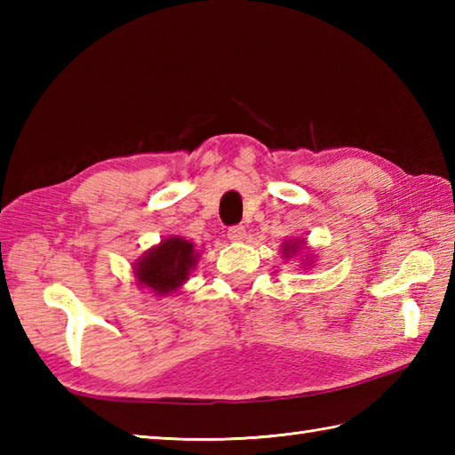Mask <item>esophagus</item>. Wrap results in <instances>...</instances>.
I'll list each match as a JSON object with an SVG mask.
<instances>
[{
  "label": "esophagus",
  "mask_w": 455,
  "mask_h": 455,
  "mask_svg": "<svg viewBox=\"0 0 455 455\" xmlns=\"http://www.w3.org/2000/svg\"><path fill=\"white\" fill-rule=\"evenodd\" d=\"M246 238V228L243 225H236V227H230L228 228V240L230 243H243Z\"/></svg>",
  "instance_id": "obj_1"
}]
</instances>
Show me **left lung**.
Here are the masks:
<instances>
[{"mask_svg": "<svg viewBox=\"0 0 455 455\" xmlns=\"http://www.w3.org/2000/svg\"><path fill=\"white\" fill-rule=\"evenodd\" d=\"M299 248H301V240H293V243H285L283 244V256L285 258H291L299 252ZM307 259V258H305Z\"/></svg>", "mask_w": 455, "mask_h": 455, "instance_id": "1", "label": "left lung"}]
</instances>
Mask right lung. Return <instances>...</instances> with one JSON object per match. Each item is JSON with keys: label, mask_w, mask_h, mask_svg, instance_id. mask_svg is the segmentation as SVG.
<instances>
[{"label": "right lung", "mask_w": 455, "mask_h": 455, "mask_svg": "<svg viewBox=\"0 0 455 455\" xmlns=\"http://www.w3.org/2000/svg\"><path fill=\"white\" fill-rule=\"evenodd\" d=\"M197 256L189 240L168 236L134 264V275L140 287H147L156 295H168L186 283Z\"/></svg>", "instance_id": "right-lung-1"}]
</instances>
